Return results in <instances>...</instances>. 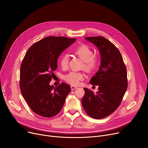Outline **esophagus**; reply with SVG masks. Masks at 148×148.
I'll use <instances>...</instances> for the list:
<instances>
[{
    "instance_id": "esophagus-1",
    "label": "esophagus",
    "mask_w": 148,
    "mask_h": 148,
    "mask_svg": "<svg viewBox=\"0 0 148 148\" xmlns=\"http://www.w3.org/2000/svg\"><path fill=\"white\" fill-rule=\"evenodd\" d=\"M71 88L72 90H74V89H75L77 88V87H76V86H75L72 85V86H71Z\"/></svg>"
}]
</instances>
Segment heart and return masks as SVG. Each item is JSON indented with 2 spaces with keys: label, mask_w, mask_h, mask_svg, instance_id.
<instances>
[{
  "label": "heart",
  "mask_w": 148,
  "mask_h": 148,
  "mask_svg": "<svg viewBox=\"0 0 148 148\" xmlns=\"http://www.w3.org/2000/svg\"><path fill=\"white\" fill-rule=\"evenodd\" d=\"M74 52L80 58L85 62L84 68L88 72H91L94 70L98 65V60L95 58L92 50L85 45H82L77 47ZM69 62V56L68 54L63 55L60 60V65L63 68H66ZM66 82L73 85H77L81 80L84 79V75L82 73L71 71L65 77Z\"/></svg>",
  "instance_id": "1"
}]
</instances>
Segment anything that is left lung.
Instances as JSON below:
<instances>
[{
  "mask_svg": "<svg viewBox=\"0 0 148 148\" xmlns=\"http://www.w3.org/2000/svg\"><path fill=\"white\" fill-rule=\"evenodd\" d=\"M99 51L100 66L90 80V84L98 86L94 93L84 88L82 106L88 115L100 119L111 114L119 107L127 88V72L119 50L103 37H85Z\"/></svg>",
  "mask_w": 148,
  "mask_h": 148,
  "instance_id": "8db88e82",
  "label": "left lung"
}]
</instances>
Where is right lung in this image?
Returning a JSON list of instances; mask_svg holds the SVG:
<instances>
[{"instance_id":"obj_1","label":"right lung","mask_w":148,"mask_h":148,"mask_svg":"<svg viewBox=\"0 0 148 148\" xmlns=\"http://www.w3.org/2000/svg\"><path fill=\"white\" fill-rule=\"evenodd\" d=\"M76 38L49 36L33 44L21 66V93L34 112L44 117H54L62 110L71 87L65 83L50 85L57 68V60Z\"/></svg>"}]
</instances>
